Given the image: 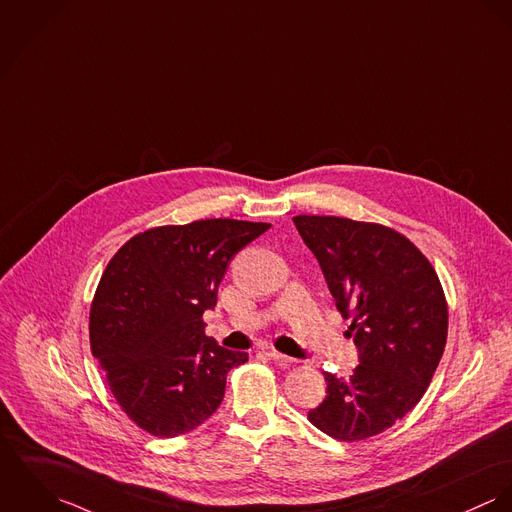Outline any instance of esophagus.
I'll return each instance as SVG.
<instances>
[{
  "label": "esophagus",
  "mask_w": 512,
  "mask_h": 512,
  "mask_svg": "<svg viewBox=\"0 0 512 512\" xmlns=\"http://www.w3.org/2000/svg\"><path fill=\"white\" fill-rule=\"evenodd\" d=\"M269 355H271V359L273 361H277L281 367H290L296 359H292V357H288V355H284V353H279V351H269Z\"/></svg>",
  "instance_id": "obj_1"
}]
</instances>
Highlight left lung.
I'll use <instances>...</instances> for the list:
<instances>
[{
    "label": "left lung",
    "instance_id": "left-lung-1",
    "mask_svg": "<svg viewBox=\"0 0 512 512\" xmlns=\"http://www.w3.org/2000/svg\"><path fill=\"white\" fill-rule=\"evenodd\" d=\"M318 259L359 351L349 379L324 373L308 420L341 442L391 428L424 397L448 338V302L420 249L395 229L336 216L292 218Z\"/></svg>",
    "mask_w": 512,
    "mask_h": 512
}]
</instances>
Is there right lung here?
<instances>
[{
  "label": "right lung",
  "instance_id": "1",
  "mask_svg": "<svg viewBox=\"0 0 512 512\" xmlns=\"http://www.w3.org/2000/svg\"><path fill=\"white\" fill-rule=\"evenodd\" d=\"M271 228L200 220L131 237L108 263L90 310L92 355L123 412L145 432L174 438L224 400L229 369L247 361L204 334L229 261Z\"/></svg>",
  "mask_w": 512,
  "mask_h": 512
}]
</instances>
